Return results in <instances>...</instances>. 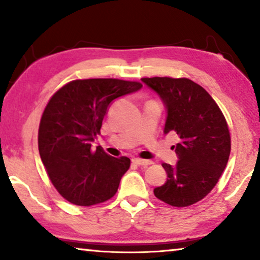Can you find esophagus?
Instances as JSON below:
<instances>
[{"instance_id":"1","label":"esophagus","mask_w":260,"mask_h":260,"mask_svg":"<svg viewBox=\"0 0 260 260\" xmlns=\"http://www.w3.org/2000/svg\"><path fill=\"white\" fill-rule=\"evenodd\" d=\"M133 162L135 163V165L137 166H143V167H148L152 165V161H150V159H141V158H134Z\"/></svg>"}]
</instances>
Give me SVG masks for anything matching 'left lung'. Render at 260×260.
Instances as JSON below:
<instances>
[{
  "instance_id": "obj_1",
  "label": "left lung",
  "mask_w": 260,
  "mask_h": 260,
  "mask_svg": "<svg viewBox=\"0 0 260 260\" xmlns=\"http://www.w3.org/2000/svg\"><path fill=\"white\" fill-rule=\"evenodd\" d=\"M142 81L157 92L167 106L165 134L180 137L175 167L162 163L166 183L155 197L174 207H187L202 200L218 183L231 152L226 118L211 94L188 78L152 77Z\"/></svg>"
}]
</instances>
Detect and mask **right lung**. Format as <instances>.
Masks as SVG:
<instances>
[{
    "label": "right lung",
    "instance_id": "add662e5",
    "mask_svg": "<svg viewBox=\"0 0 260 260\" xmlns=\"http://www.w3.org/2000/svg\"><path fill=\"white\" fill-rule=\"evenodd\" d=\"M142 84L113 78L77 79L49 99L39 125L41 161L53 186L77 206L98 205L117 193L130 158H116L92 148L113 99L140 90Z\"/></svg>",
    "mask_w": 260,
    "mask_h": 260
}]
</instances>
